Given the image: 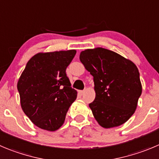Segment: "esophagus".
Instances as JSON below:
<instances>
[{
	"label": "esophagus",
	"instance_id": "34e87169",
	"mask_svg": "<svg viewBox=\"0 0 159 159\" xmlns=\"http://www.w3.org/2000/svg\"><path fill=\"white\" fill-rule=\"evenodd\" d=\"M84 92H85V90H80V91H79V93L80 95H83L84 93Z\"/></svg>",
	"mask_w": 159,
	"mask_h": 159
}]
</instances>
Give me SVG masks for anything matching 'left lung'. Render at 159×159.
Segmentation results:
<instances>
[{
    "label": "left lung",
    "mask_w": 159,
    "mask_h": 159,
    "mask_svg": "<svg viewBox=\"0 0 159 159\" xmlns=\"http://www.w3.org/2000/svg\"><path fill=\"white\" fill-rule=\"evenodd\" d=\"M80 60L93 76L96 96L89 107L98 124L108 129L125 123L135 112L142 93L136 65L102 48L81 51Z\"/></svg>",
    "instance_id": "8db88e82"
}]
</instances>
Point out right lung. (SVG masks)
<instances>
[{"label":"right lung","mask_w":159,"mask_h":159,"mask_svg":"<svg viewBox=\"0 0 159 159\" xmlns=\"http://www.w3.org/2000/svg\"><path fill=\"white\" fill-rule=\"evenodd\" d=\"M75 53V50L37 53L19 77L17 88L22 111L40 129H59L76 99L77 91L71 87L66 72Z\"/></svg>","instance_id":"add662e5"}]
</instances>
